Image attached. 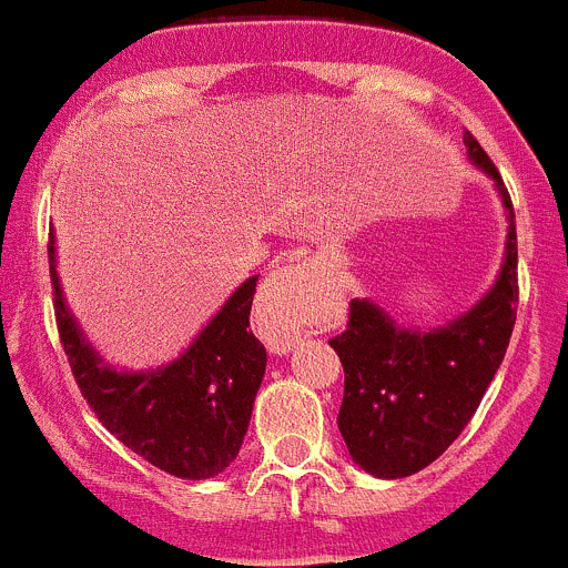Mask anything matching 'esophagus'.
<instances>
[{"mask_svg":"<svg viewBox=\"0 0 568 568\" xmlns=\"http://www.w3.org/2000/svg\"><path fill=\"white\" fill-rule=\"evenodd\" d=\"M316 268L305 260H291L280 265L272 277L265 280L260 294L265 336L274 354H288L308 331V300L314 288Z\"/></svg>","mask_w":568,"mask_h":568,"instance_id":"34e87169","label":"esophagus"}]
</instances>
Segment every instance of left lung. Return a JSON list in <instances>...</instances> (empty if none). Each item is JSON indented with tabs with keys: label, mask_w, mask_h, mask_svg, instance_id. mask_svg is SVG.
<instances>
[{
	"label": "left lung",
	"mask_w": 568,
	"mask_h": 568,
	"mask_svg": "<svg viewBox=\"0 0 568 568\" xmlns=\"http://www.w3.org/2000/svg\"><path fill=\"white\" fill-rule=\"evenodd\" d=\"M469 161L493 181L507 214L495 283L467 311L436 328H405L379 303L351 300L347 331L331 347L345 367L339 433L373 478H407L430 467L462 436L498 373L518 308V234L509 192L473 135Z\"/></svg>",
	"instance_id": "left-lung-1"
}]
</instances>
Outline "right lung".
I'll list each match as a JSON object with an SVG mask.
<instances>
[{
  "label": "right lung",
  "mask_w": 568,
  "mask_h": 568,
  "mask_svg": "<svg viewBox=\"0 0 568 568\" xmlns=\"http://www.w3.org/2000/svg\"><path fill=\"white\" fill-rule=\"evenodd\" d=\"M48 254L61 345L99 422L163 473L186 481L223 473L246 438L265 373V347L248 331L257 274L229 294L175 359L130 371L106 362L70 311L55 272L53 232Z\"/></svg>",
  "instance_id": "add662e5"
}]
</instances>
